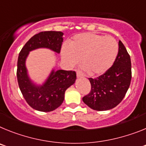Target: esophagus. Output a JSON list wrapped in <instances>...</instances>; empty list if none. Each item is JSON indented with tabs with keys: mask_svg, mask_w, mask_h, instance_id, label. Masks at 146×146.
I'll list each match as a JSON object with an SVG mask.
<instances>
[{
	"mask_svg": "<svg viewBox=\"0 0 146 146\" xmlns=\"http://www.w3.org/2000/svg\"><path fill=\"white\" fill-rule=\"evenodd\" d=\"M77 78H82V77H84V75H83V74H82V72L78 71V72H77Z\"/></svg>",
	"mask_w": 146,
	"mask_h": 146,
	"instance_id": "34e87169",
	"label": "esophagus"
}]
</instances>
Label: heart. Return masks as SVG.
Segmentation results:
<instances>
[{
  "label": "heart",
  "mask_w": 146,
  "mask_h": 146,
  "mask_svg": "<svg viewBox=\"0 0 146 146\" xmlns=\"http://www.w3.org/2000/svg\"><path fill=\"white\" fill-rule=\"evenodd\" d=\"M118 43L113 36L94 33L77 35L64 45L62 58L67 64L74 66L80 58L90 75H101L108 72L114 64L118 54Z\"/></svg>",
  "instance_id": "b5f03b06"
}]
</instances>
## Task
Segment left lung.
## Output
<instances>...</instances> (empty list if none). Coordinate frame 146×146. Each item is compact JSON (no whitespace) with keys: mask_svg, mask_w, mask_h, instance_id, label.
<instances>
[{"mask_svg":"<svg viewBox=\"0 0 146 146\" xmlns=\"http://www.w3.org/2000/svg\"><path fill=\"white\" fill-rule=\"evenodd\" d=\"M116 59L110 69L96 78H88L91 91L82 101L94 110L103 111L116 107L124 98L131 79V64L123 44L119 41Z\"/></svg>","mask_w":146,"mask_h":146,"instance_id":"8db88e82","label":"left lung"}]
</instances>
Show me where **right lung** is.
<instances>
[{"instance_id": "right-lung-1", "label": "right lung", "mask_w": 146, "mask_h": 146, "mask_svg": "<svg viewBox=\"0 0 146 146\" xmlns=\"http://www.w3.org/2000/svg\"><path fill=\"white\" fill-rule=\"evenodd\" d=\"M60 31H43L34 35L22 48L17 60V77L23 97L30 106L42 112L52 111L60 106L65 91L76 80L74 71H52L42 86H36L28 77L25 60L30 51L46 47L60 53L63 42Z\"/></svg>"}]
</instances>
